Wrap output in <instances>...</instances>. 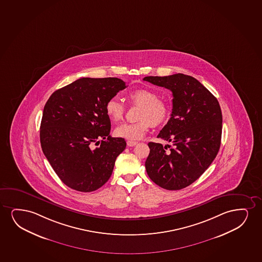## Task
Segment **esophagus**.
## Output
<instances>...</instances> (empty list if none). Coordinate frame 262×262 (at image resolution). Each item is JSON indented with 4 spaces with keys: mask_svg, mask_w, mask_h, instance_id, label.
Masks as SVG:
<instances>
[{
    "mask_svg": "<svg viewBox=\"0 0 262 262\" xmlns=\"http://www.w3.org/2000/svg\"><path fill=\"white\" fill-rule=\"evenodd\" d=\"M137 144H138L137 141H133V140H128V141H127V146H136Z\"/></svg>",
    "mask_w": 262,
    "mask_h": 262,
    "instance_id": "34e87169",
    "label": "esophagus"
}]
</instances>
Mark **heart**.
I'll use <instances>...</instances> for the list:
<instances>
[{
  "label": "heart",
  "instance_id": "b5f03b06",
  "mask_svg": "<svg viewBox=\"0 0 262 262\" xmlns=\"http://www.w3.org/2000/svg\"><path fill=\"white\" fill-rule=\"evenodd\" d=\"M129 99L133 104L141 105L138 119L135 122H124L116 127L115 133L117 137L129 140L141 139L146 134L150 124L157 127L169 119L170 107L163 99H158L157 92L148 88H139L129 93ZM105 114L113 122H119L123 119L125 107L116 97L111 98L105 103Z\"/></svg>",
  "mask_w": 262,
  "mask_h": 262
}]
</instances>
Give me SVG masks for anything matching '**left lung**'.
<instances>
[{"label":"left lung","mask_w":262,"mask_h":262,"mask_svg":"<svg viewBox=\"0 0 262 262\" xmlns=\"http://www.w3.org/2000/svg\"><path fill=\"white\" fill-rule=\"evenodd\" d=\"M143 80L169 89L173 96L170 120L157 136L172 146L148 143L146 172L159 187L180 190L200 177L217 156L222 133L221 106L190 75L146 76Z\"/></svg>","instance_id":"obj_1"}]
</instances>
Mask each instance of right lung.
Masks as SVG:
<instances>
[{
	"label": "right lung",
	"instance_id": "right-lung-1",
	"mask_svg": "<svg viewBox=\"0 0 262 262\" xmlns=\"http://www.w3.org/2000/svg\"><path fill=\"white\" fill-rule=\"evenodd\" d=\"M126 87L116 77H83L58 89L45 104L41 149L58 178L72 189L92 192L111 177L126 142L109 135L105 103Z\"/></svg>",
	"mask_w": 262,
	"mask_h": 262
}]
</instances>
